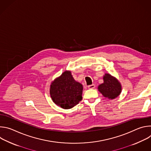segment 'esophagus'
I'll list each match as a JSON object with an SVG mask.
<instances>
[{"instance_id": "34e87169", "label": "esophagus", "mask_w": 151, "mask_h": 151, "mask_svg": "<svg viewBox=\"0 0 151 151\" xmlns=\"http://www.w3.org/2000/svg\"><path fill=\"white\" fill-rule=\"evenodd\" d=\"M88 88L89 89H93L95 88V85L94 84H92V85H88Z\"/></svg>"}]
</instances>
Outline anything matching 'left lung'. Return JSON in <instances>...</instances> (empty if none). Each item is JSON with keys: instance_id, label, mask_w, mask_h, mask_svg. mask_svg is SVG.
Instances as JSON below:
<instances>
[{"instance_id": "1", "label": "left lung", "mask_w": 151, "mask_h": 151, "mask_svg": "<svg viewBox=\"0 0 151 151\" xmlns=\"http://www.w3.org/2000/svg\"><path fill=\"white\" fill-rule=\"evenodd\" d=\"M104 82L99 85L98 90L102 95L109 99H114L121 92V85L116 78L109 73L103 76Z\"/></svg>"}]
</instances>
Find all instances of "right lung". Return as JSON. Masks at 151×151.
I'll list each match as a JSON object with an SVG mask.
<instances>
[{"label": "right lung", "mask_w": 151, "mask_h": 151, "mask_svg": "<svg viewBox=\"0 0 151 151\" xmlns=\"http://www.w3.org/2000/svg\"><path fill=\"white\" fill-rule=\"evenodd\" d=\"M82 85L73 79L70 71L66 70L52 82L50 91L55 104L69 109L82 100Z\"/></svg>", "instance_id": "obj_1"}]
</instances>
